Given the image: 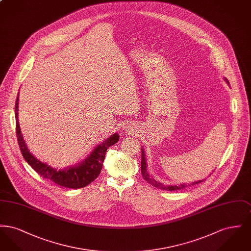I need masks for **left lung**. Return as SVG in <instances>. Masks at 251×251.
Wrapping results in <instances>:
<instances>
[{
  "instance_id": "obj_1",
  "label": "left lung",
  "mask_w": 251,
  "mask_h": 251,
  "mask_svg": "<svg viewBox=\"0 0 251 251\" xmlns=\"http://www.w3.org/2000/svg\"><path fill=\"white\" fill-rule=\"evenodd\" d=\"M142 151V160H141V173H142V176H143L144 179H146L149 183H151L152 186H155L156 188L158 189H162V190H167V191H177V190H181L185 187H188V186H191V185H196L200 182H201L202 180H199V181H195L191 184H185V183H182L180 185H170V186H165L164 184H162L161 182H158L156 181L155 179H152L149 173L147 172V164H146V158H145V154H144L143 150Z\"/></svg>"
}]
</instances>
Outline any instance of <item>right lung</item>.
<instances>
[{
    "instance_id": "add662e5",
    "label": "right lung",
    "mask_w": 251,
    "mask_h": 251,
    "mask_svg": "<svg viewBox=\"0 0 251 251\" xmlns=\"http://www.w3.org/2000/svg\"><path fill=\"white\" fill-rule=\"evenodd\" d=\"M19 97H17L16 104H15V116H16V133L18 138V143L20 146V150L24 156V160L34 168L41 177L50 179L60 186H64L67 188L78 189L83 188L93 180L97 179L101 171L102 163L105 158V152L108 148L117 143L120 139V135L118 133L113 134L106 141L99 145L90 156L84 160L82 164L77 167H69L64 170H57L56 168H52L40 162L33 155L24 140L18 118V107H19Z\"/></svg>"
}]
</instances>
